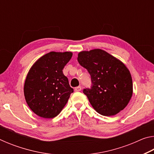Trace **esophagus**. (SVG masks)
Segmentation results:
<instances>
[{"label": "esophagus", "instance_id": "obj_1", "mask_svg": "<svg viewBox=\"0 0 154 154\" xmlns=\"http://www.w3.org/2000/svg\"><path fill=\"white\" fill-rule=\"evenodd\" d=\"M81 90H82V87L81 86H78V87L75 88V92H79V91H81Z\"/></svg>", "mask_w": 154, "mask_h": 154}]
</instances>
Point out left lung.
<instances>
[{
  "instance_id": "obj_1",
  "label": "left lung",
  "mask_w": 154,
  "mask_h": 154,
  "mask_svg": "<svg viewBox=\"0 0 154 154\" xmlns=\"http://www.w3.org/2000/svg\"><path fill=\"white\" fill-rule=\"evenodd\" d=\"M77 60L91 75L92 87L83 93L94 110L105 116L123 110L133 94L132 76L126 65L100 49L80 51Z\"/></svg>"
}]
</instances>
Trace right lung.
I'll return each mask as SVG.
<instances>
[{"label": "right lung", "mask_w": 154, "mask_h": 154, "mask_svg": "<svg viewBox=\"0 0 154 154\" xmlns=\"http://www.w3.org/2000/svg\"><path fill=\"white\" fill-rule=\"evenodd\" d=\"M72 56L71 51H50L30 67L24 82V97L29 108L41 118L56 117L73 92L62 72Z\"/></svg>", "instance_id": "add662e5"}]
</instances>
